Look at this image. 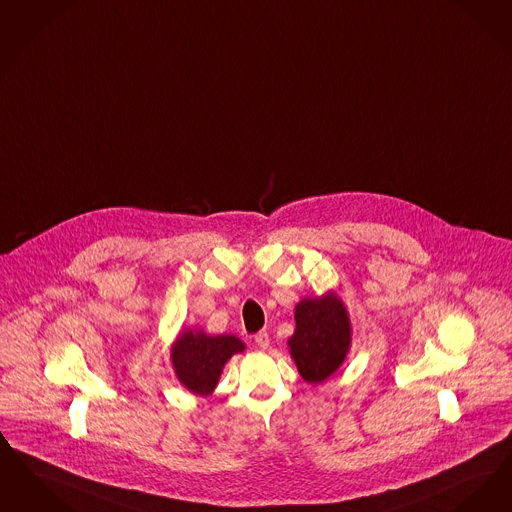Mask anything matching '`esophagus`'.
<instances>
[{
    "mask_svg": "<svg viewBox=\"0 0 512 512\" xmlns=\"http://www.w3.org/2000/svg\"><path fill=\"white\" fill-rule=\"evenodd\" d=\"M255 343H257V347L259 348H268V345H270L268 333H266V331H259V333L255 335Z\"/></svg>",
    "mask_w": 512,
    "mask_h": 512,
    "instance_id": "1",
    "label": "esophagus"
}]
</instances>
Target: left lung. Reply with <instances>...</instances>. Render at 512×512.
<instances>
[{"instance_id":"1","label":"left lung","mask_w":512,"mask_h":512,"mask_svg":"<svg viewBox=\"0 0 512 512\" xmlns=\"http://www.w3.org/2000/svg\"><path fill=\"white\" fill-rule=\"evenodd\" d=\"M297 329L289 339L291 356L308 383H322L339 368L350 347V324L343 303L326 295L303 299L295 308Z\"/></svg>"}]
</instances>
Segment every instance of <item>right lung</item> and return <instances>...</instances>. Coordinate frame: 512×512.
<instances>
[{
    "label": "right lung",
    "mask_w": 512,
    "mask_h": 512,
    "mask_svg": "<svg viewBox=\"0 0 512 512\" xmlns=\"http://www.w3.org/2000/svg\"><path fill=\"white\" fill-rule=\"evenodd\" d=\"M242 350L244 343L234 335L209 337L202 331H183L171 348V362L186 389L194 394H211L226 360Z\"/></svg>",
    "instance_id": "add662e5"
}]
</instances>
